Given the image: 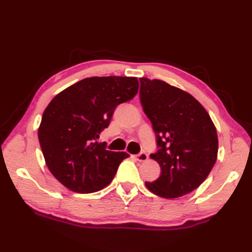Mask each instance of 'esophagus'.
Masks as SVG:
<instances>
[{"instance_id": "obj_1", "label": "esophagus", "mask_w": 252, "mask_h": 252, "mask_svg": "<svg viewBox=\"0 0 252 252\" xmlns=\"http://www.w3.org/2000/svg\"><path fill=\"white\" fill-rule=\"evenodd\" d=\"M136 160H138V161H146V160L148 159V155L145 153V152H141L140 154H137L135 156Z\"/></svg>"}]
</instances>
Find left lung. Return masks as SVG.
Listing matches in <instances>:
<instances>
[{
  "label": "left lung",
  "mask_w": 252,
  "mask_h": 252,
  "mask_svg": "<svg viewBox=\"0 0 252 252\" xmlns=\"http://www.w3.org/2000/svg\"><path fill=\"white\" fill-rule=\"evenodd\" d=\"M143 110L156 133L158 152L151 158L161 168L145 182L163 198L189 194L207 179L218 157V134L210 116L194 96L161 80L140 78Z\"/></svg>",
  "instance_id": "left-lung-1"
}]
</instances>
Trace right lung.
<instances>
[{"label":"right lung","instance_id":"right-lung-1","mask_svg":"<svg viewBox=\"0 0 252 252\" xmlns=\"http://www.w3.org/2000/svg\"><path fill=\"white\" fill-rule=\"evenodd\" d=\"M135 77L85 78L58 93L45 108L37 131L51 173L68 189L89 194L108 185L126 152L97 143L116 107L138 91Z\"/></svg>","mask_w":252,"mask_h":252}]
</instances>
